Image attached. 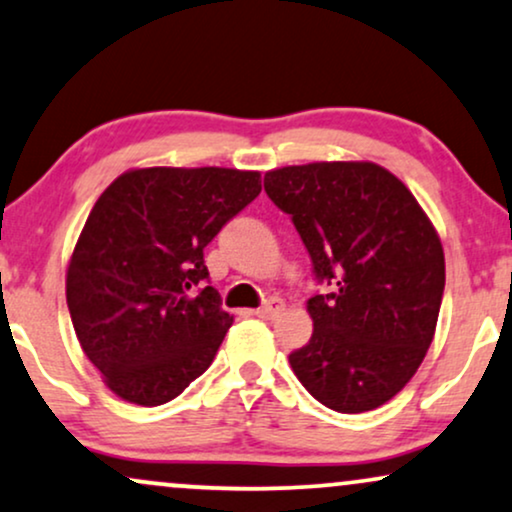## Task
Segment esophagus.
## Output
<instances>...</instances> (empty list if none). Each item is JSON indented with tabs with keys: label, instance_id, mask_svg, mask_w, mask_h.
Instances as JSON below:
<instances>
[{
	"label": "esophagus",
	"instance_id": "34e87169",
	"mask_svg": "<svg viewBox=\"0 0 512 512\" xmlns=\"http://www.w3.org/2000/svg\"><path fill=\"white\" fill-rule=\"evenodd\" d=\"M282 311H285V304H282L280 299H275V296H273V299H268L266 304L258 308L256 315H258V318H263V320H275V318H280Z\"/></svg>",
	"mask_w": 512,
	"mask_h": 512
}]
</instances>
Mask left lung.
Listing matches in <instances>:
<instances>
[{
	"instance_id": "obj_1",
	"label": "left lung",
	"mask_w": 512,
	"mask_h": 512,
	"mask_svg": "<svg viewBox=\"0 0 512 512\" xmlns=\"http://www.w3.org/2000/svg\"><path fill=\"white\" fill-rule=\"evenodd\" d=\"M263 185L327 285L308 299L313 334L289 353L294 375L337 413L382 406L420 368L437 327L446 268L430 218L368 161L277 168Z\"/></svg>"
}]
</instances>
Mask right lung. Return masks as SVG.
<instances>
[{"mask_svg": "<svg viewBox=\"0 0 512 512\" xmlns=\"http://www.w3.org/2000/svg\"><path fill=\"white\" fill-rule=\"evenodd\" d=\"M261 194V173L140 168L104 189L68 263L78 342L106 387L161 406L216 358L232 315L208 282L204 249Z\"/></svg>", "mask_w": 512, "mask_h": 512, "instance_id": "add662e5", "label": "right lung"}]
</instances>
